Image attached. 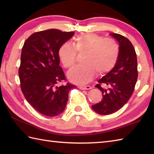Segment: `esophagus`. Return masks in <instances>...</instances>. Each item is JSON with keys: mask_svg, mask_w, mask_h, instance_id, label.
<instances>
[{"mask_svg": "<svg viewBox=\"0 0 154 154\" xmlns=\"http://www.w3.org/2000/svg\"><path fill=\"white\" fill-rule=\"evenodd\" d=\"M79 88L80 89L82 90H89L91 89V87L89 85H86V86H79Z\"/></svg>", "mask_w": 154, "mask_h": 154, "instance_id": "obj_1", "label": "esophagus"}]
</instances>
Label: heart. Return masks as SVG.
Returning <instances> with one entry per match:
<instances>
[{"instance_id":"obj_1","label":"heart","mask_w":154,"mask_h":154,"mask_svg":"<svg viewBox=\"0 0 154 154\" xmlns=\"http://www.w3.org/2000/svg\"><path fill=\"white\" fill-rule=\"evenodd\" d=\"M77 52L85 53L83 64L74 67L68 77L75 83H86L97 73H109L115 66L120 55V47L112 38H104L96 34H82L75 39V45L65 42L59 48L58 55L65 68L70 69L77 61Z\"/></svg>"}]
</instances>
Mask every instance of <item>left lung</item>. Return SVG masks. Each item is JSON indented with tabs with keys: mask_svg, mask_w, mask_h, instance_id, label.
<instances>
[{
	"mask_svg": "<svg viewBox=\"0 0 154 154\" xmlns=\"http://www.w3.org/2000/svg\"><path fill=\"white\" fill-rule=\"evenodd\" d=\"M110 35L119 42L120 55L114 67L95 85L102 92L103 99L92 108L102 115L116 112L129 100L138 75L137 56L131 42L119 34Z\"/></svg>",
	"mask_w": 154,
	"mask_h": 154,
	"instance_id": "1",
	"label": "left lung"
}]
</instances>
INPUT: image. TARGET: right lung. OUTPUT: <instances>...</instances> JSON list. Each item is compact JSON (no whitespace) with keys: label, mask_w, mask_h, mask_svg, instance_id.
<instances>
[{"label":"right lung","mask_w":154,"mask_h":154,"mask_svg":"<svg viewBox=\"0 0 154 154\" xmlns=\"http://www.w3.org/2000/svg\"><path fill=\"white\" fill-rule=\"evenodd\" d=\"M74 34L56 29L32 34L22 47L18 75L22 92L26 99L38 112L55 116L64 110L69 92L76 87L67 83L60 65L58 50Z\"/></svg>","instance_id":"obj_1"}]
</instances>
